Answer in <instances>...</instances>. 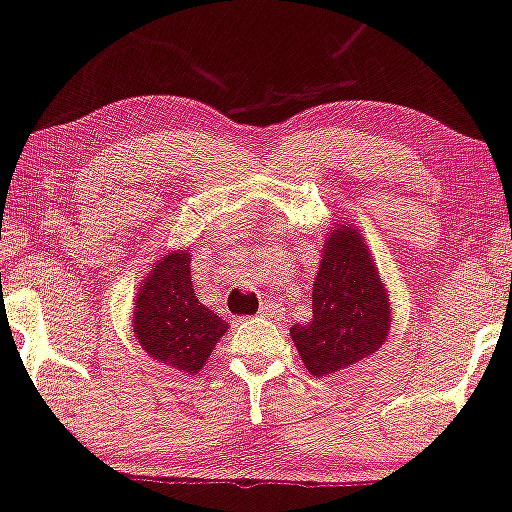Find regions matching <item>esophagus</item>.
I'll return each mask as SVG.
<instances>
[{
    "label": "esophagus",
    "mask_w": 512,
    "mask_h": 512,
    "mask_svg": "<svg viewBox=\"0 0 512 512\" xmlns=\"http://www.w3.org/2000/svg\"><path fill=\"white\" fill-rule=\"evenodd\" d=\"M281 305L279 302H265V305L261 307V316H265V318H279L281 316Z\"/></svg>",
    "instance_id": "1"
}]
</instances>
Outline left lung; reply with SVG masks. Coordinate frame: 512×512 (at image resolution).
Returning a JSON list of instances; mask_svg holds the SVG:
<instances>
[{"mask_svg": "<svg viewBox=\"0 0 512 512\" xmlns=\"http://www.w3.org/2000/svg\"><path fill=\"white\" fill-rule=\"evenodd\" d=\"M388 330V291L372 254L358 228L335 224L314 279L311 321L293 325V344L309 374L330 376L374 355Z\"/></svg>", "mask_w": 512, "mask_h": 512, "instance_id": "8db88e82", "label": "left lung"}]
</instances>
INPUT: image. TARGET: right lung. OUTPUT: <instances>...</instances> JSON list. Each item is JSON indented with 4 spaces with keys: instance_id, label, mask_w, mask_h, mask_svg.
Returning <instances> with one entry per match:
<instances>
[{
    "instance_id": "obj_1",
    "label": "right lung",
    "mask_w": 512,
    "mask_h": 512,
    "mask_svg": "<svg viewBox=\"0 0 512 512\" xmlns=\"http://www.w3.org/2000/svg\"><path fill=\"white\" fill-rule=\"evenodd\" d=\"M189 263L187 249L170 251L154 263L138 288L133 332L154 360L198 374L228 323L196 298Z\"/></svg>"
}]
</instances>
